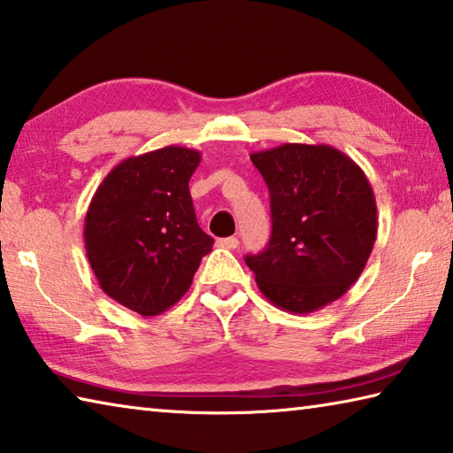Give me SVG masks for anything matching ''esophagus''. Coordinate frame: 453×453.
<instances>
[{"mask_svg":"<svg viewBox=\"0 0 453 453\" xmlns=\"http://www.w3.org/2000/svg\"><path fill=\"white\" fill-rule=\"evenodd\" d=\"M237 237H224V240H218V248H224V250H237Z\"/></svg>","mask_w":453,"mask_h":453,"instance_id":"obj_1","label":"esophagus"}]
</instances>
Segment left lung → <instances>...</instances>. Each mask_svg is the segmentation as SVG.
Wrapping results in <instances>:
<instances>
[{
    "label": "left lung",
    "instance_id": "obj_1",
    "mask_svg": "<svg viewBox=\"0 0 453 453\" xmlns=\"http://www.w3.org/2000/svg\"><path fill=\"white\" fill-rule=\"evenodd\" d=\"M271 196V240L245 263L259 291L287 312L342 297L372 253L378 218L363 168L328 144L287 142L253 152Z\"/></svg>",
    "mask_w": 453,
    "mask_h": 453
}]
</instances>
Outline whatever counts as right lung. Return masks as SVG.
I'll list each match as a JSON object with an SVG mask.
<instances>
[{
    "label": "right lung",
    "instance_id": "add662e5",
    "mask_svg": "<svg viewBox=\"0 0 453 453\" xmlns=\"http://www.w3.org/2000/svg\"><path fill=\"white\" fill-rule=\"evenodd\" d=\"M202 154L164 146L117 164L85 216V250L101 289L142 317L168 311L190 289L213 240L196 219L190 178Z\"/></svg>",
    "mask_w": 453,
    "mask_h": 453
}]
</instances>
